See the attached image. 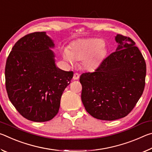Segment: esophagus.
<instances>
[{
	"label": "esophagus",
	"instance_id": "34e87169",
	"mask_svg": "<svg viewBox=\"0 0 152 152\" xmlns=\"http://www.w3.org/2000/svg\"><path fill=\"white\" fill-rule=\"evenodd\" d=\"M79 78H80V74L78 73H77V72L74 73V76H73V79L74 80H78V79H79Z\"/></svg>",
	"mask_w": 152,
	"mask_h": 152
}]
</instances>
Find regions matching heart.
Segmentation results:
<instances>
[{
    "mask_svg": "<svg viewBox=\"0 0 152 152\" xmlns=\"http://www.w3.org/2000/svg\"><path fill=\"white\" fill-rule=\"evenodd\" d=\"M103 45L104 42L100 39L76 40L72 43L69 49L64 50L63 57L71 64L75 60H84V66L87 70H92L99 64L104 55Z\"/></svg>",
    "mask_w": 152,
    "mask_h": 152,
    "instance_id": "1",
    "label": "heart"
}]
</instances>
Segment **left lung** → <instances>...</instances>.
Listing matches in <instances>:
<instances>
[{"mask_svg": "<svg viewBox=\"0 0 152 152\" xmlns=\"http://www.w3.org/2000/svg\"><path fill=\"white\" fill-rule=\"evenodd\" d=\"M116 51L102 60L94 72L80 77L85 109L98 119L125 117L135 107L145 84L146 64L135 43L118 34Z\"/></svg>", "mask_w": 152, "mask_h": 152, "instance_id": "8db88e82", "label": "left lung"}]
</instances>
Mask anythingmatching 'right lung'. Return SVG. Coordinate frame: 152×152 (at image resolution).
Listing matches in <instances>:
<instances>
[{"label":"right lung","instance_id":"obj_1","mask_svg":"<svg viewBox=\"0 0 152 152\" xmlns=\"http://www.w3.org/2000/svg\"><path fill=\"white\" fill-rule=\"evenodd\" d=\"M54 43L45 32L27 34L15 43L5 66L9 99L23 117L35 122L52 119L74 72L60 70L50 48Z\"/></svg>","mask_w":152,"mask_h":152}]
</instances>
